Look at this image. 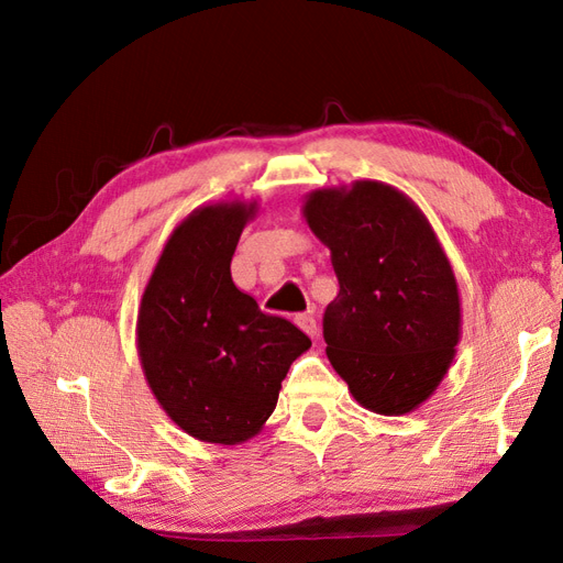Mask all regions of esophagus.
<instances>
[{"instance_id":"esophagus-1","label":"esophagus","mask_w":563,"mask_h":563,"mask_svg":"<svg viewBox=\"0 0 563 563\" xmlns=\"http://www.w3.org/2000/svg\"><path fill=\"white\" fill-rule=\"evenodd\" d=\"M296 323H298V327H300L305 333H308L310 338H317L319 327H317L314 314H300V317H296Z\"/></svg>"}]
</instances>
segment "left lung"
<instances>
[{
  "label": "left lung",
  "mask_w": 563,
  "mask_h": 563,
  "mask_svg": "<svg viewBox=\"0 0 563 563\" xmlns=\"http://www.w3.org/2000/svg\"><path fill=\"white\" fill-rule=\"evenodd\" d=\"M302 216L340 284L323 312L329 362L368 411L411 413L444 380L460 340L457 282L430 220L380 180L321 187Z\"/></svg>",
  "instance_id": "8db88e82"
}]
</instances>
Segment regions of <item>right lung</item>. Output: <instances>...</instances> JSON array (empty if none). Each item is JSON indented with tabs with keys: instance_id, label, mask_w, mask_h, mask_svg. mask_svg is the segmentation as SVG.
Instances as JSON below:
<instances>
[{
	"instance_id": "obj_1",
	"label": "right lung",
	"mask_w": 563,
	"mask_h": 563,
	"mask_svg": "<svg viewBox=\"0 0 563 563\" xmlns=\"http://www.w3.org/2000/svg\"><path fill=\"white\" fill-rule=\"evenodd\" d=\"M258 201L195 209L172 232L145 286L135 343L152 395L183 432L244 444L263 430L282 380L312 340L261 312L230 263Z\"/></svg>"
}]
</instances>
